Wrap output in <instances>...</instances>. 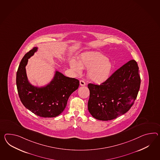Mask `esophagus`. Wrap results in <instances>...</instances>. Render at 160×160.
I'll return each instance as SVG.
<instances>
[{"mask_svg": "<svg viewBox=\"0 0 160 160\" xmlns=\"http://www.w3.org/2000/svg\"><path fill=\"white\" fill-rule=\"evenodd\" d=\"M80 86H86V82H84L83 80H80Z\"/></svg>", "mask_w": 160, "mask_h": 160, "instance_id": "obj_1", "label": "esophagus"}]
</instances>
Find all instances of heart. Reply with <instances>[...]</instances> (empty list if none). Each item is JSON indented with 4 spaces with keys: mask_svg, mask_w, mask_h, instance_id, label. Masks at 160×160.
<instances>
[{
    "mask_svg": "<svg viewBox=\"0 0 160 160\" xmlns=\"http://www.w3.org/2000/svg\"><path fill=\"white\" fill-rule=\"evenodd\" d=\"M72 69L77 74H81L82 69L88 70V77L94 82L105 81L110 74L112 65L104 55L99 52H89L83 54L78 59V63L72 61Z\"/></svg>",
    "mask_w": 160,
    "mask_h": 160,
    "instance_id": "b5f03b06",
    "label": "heart"
}]
</instances>
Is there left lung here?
<instances>
[{
  "label": "left lung",
  "instance_id": "1",
  "mask_svg": "<svg viewBox=\"0 0 160 160\" xmlns=\"http://www.w3.org/2000/svg\"><path fill=\"white\" fill-rule=\"evenodd\" d=\"M139 67L131 60L116 70L101 85L90 83L88 109L95 118L108 121L127 112L140 88Z\"/></svg>",
  "mask_w": 160,
  "mask_h": 160
}]
</instances>
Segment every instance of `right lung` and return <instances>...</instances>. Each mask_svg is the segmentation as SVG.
<instances>
[{
  "label": "right lung",
  "instance_id": "right-lung-1",
  "mask_svg": "<svg viewBox=\"0 0 160 160\" xmlns=\"http://www.w3.org/2000/svg\"><path fill=\"white\" fill-rule=\"evenodd\" d=\"M38 49L33 47L20 62L16 76L19 97L23 106L36 115L44 118L57 117L66 108L70 95L78 88L79 81L66 77L56 69L53 78L46 86L32 85L28 79L25 67L28 59Z\"/></svg>",
  "mask_w": 160,
  "mask_h": 160
}]
</instances>
